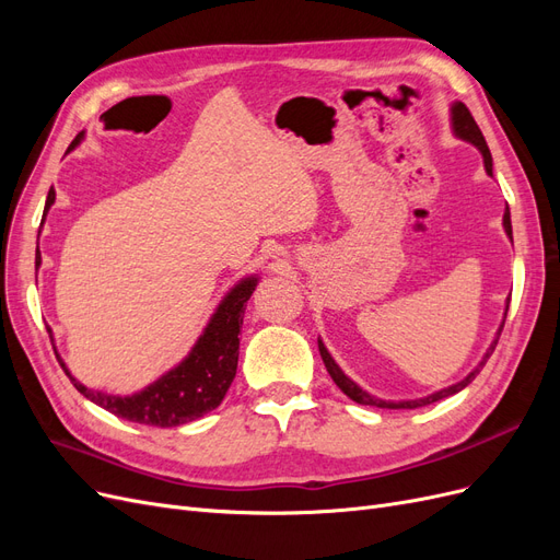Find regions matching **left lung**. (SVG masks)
Listing matches in <instances>:
<instances>
[{"instance_id": "left-lung-1", "label": "left lung", "mask_w": 560, "mask_h": 560, "mask_svg": "<svg viewBox=\"0 0 560 560\" xmlns=\"http://www.w3.org/2000/svg\"><path fill=\"white\" fill-rule=\"evenodd\" d=\"M451 121H453V132L457 135V138L465 140V142H471L474 147H477V149L481 151L486 173H488L490 177H493V156H490V149H488V144H486V140H483V135H481L477 121H474V116L469 114V109H467L463 103H455V105L451 107ZM502 224H504V231H506V235H510V241H512V217H510V208L504 210ZM506 311H510V301H506L504 317H506ZM502 327H504V322H502L500 329H498L495 341L490 343V348L486 350V354H483V360L479 362V366L474 369V371H469V374H467L460 383H455V385H448V387H444V389H439V393H434V395L420 397V399H406V401H385V399H378V397H374V395H369L366 389H362L358 383L350 381V378L343 374L341 366H338V364L334 362L329 350L325 348V343L319 341V338H317V348H319V354H322V362H325V366H327V371H329V376L334 378V383H336L338 387L343 389V395H348L352 401L364 404V406H378V409H418V406H428V404H434V401H439V399H444V397H451V395H455V393H460L463 387H467L474 378H477V374L483 369V364L488 362V358H490V354H493V350H495V346H498V338H500V334H502Z\"/></svg>"}]
</instances>
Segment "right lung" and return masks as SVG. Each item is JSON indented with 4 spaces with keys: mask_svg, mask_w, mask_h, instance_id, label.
<instances>
[{
    "mask_svg": "<svg viewBox=\"0 0 560 560\" xmlns=\"http://www.w3.org/2000/svg\"><path fill=\"white\" fill-rule=\"evenodd\" d=\"M83 140V132H79L72 140L70 149H74ZM56 202V191L50 189L46 198V208ZM35 266H42V252L37 245V259ZM257 278H243L233 290L219 303L214 315L210 317L206 331L200 334L191 352L175 366L163 374L159 381L147 385L144 389L128 397L107 395L100 389H91L79 383L65 362L60 366L65 374L70 376L79 393L91 399L93 404L103 406L105 411L130 420L140 422V425H154V428H177L184 422H191L200 416L210 413L222 404L226 389L235 378V369H238V346H241V327L245 315V303L249 301Z\"/></svg>",
    "mask_w": 560,
    "mask_h": 560,
    "instance_id": "obj_1",
    "label": "right lung"
}]
</instances>
